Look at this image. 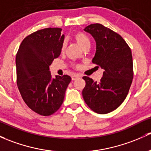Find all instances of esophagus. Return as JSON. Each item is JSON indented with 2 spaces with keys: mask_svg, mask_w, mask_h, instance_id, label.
Returning a JSON list of instances; mask_svg holds the SVG:
<instances>
[{
  "mask_svg": "<svg viewBox=\"0 0 151 151\" xmlns=\"http://www.w3.org/2000/svg\"><path fill=\"white\" fill-rule=\"evenodd\" d=\"M79 77H80V75H79V74H73V75L71 76V80H77V79H78Z\"/></svg>",
  "mask_w": 151,
  "mask_h": 151,
  "instance_id": "1",
  "label": "esophagus"
}]
</instances>
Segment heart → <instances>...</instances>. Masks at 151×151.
I'll list each match as a JSON object with an SVG mask.
<instances>
[{"label": "heart", "mask_w": 151, "mask_h": 151, "mask_svg": "<svg viewBox=\"0 0 151 151\" xmlns=\"http://www.w3.org/2000/svg\"><path fill=\"white\" fill-rule=\"evenodd\" d=\"M74 37L77 43L80 45L83 49L88 48L90 45V37L87 35L85 33L82 32L81 31H78L75 32L74 35ZM65 47V42H63L62 45V50Z\"/></svg>", "instance_id": "1"}]
</instances>
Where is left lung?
<instances>
[{"instance_id":"8db88e82","label":"left lung","mask_w":151,"mask_h":151,"mask_svg":"<svg viewBox=\"0 0 151 151\" xmlns=\"http://www.w3.org/2000/svg\"><path fill=\"white\" fill-rule=\"evenodd\" d=\"M85 31L96 41L93 63L104 69L99 82L85 76L84 101L96 113L105 114L116 109L124 101L132 82L133 61L131 49L118 33L101 24L88 25Z\"/></svg>"}]
</instances>
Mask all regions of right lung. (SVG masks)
Listing matches in <instances>:
<instances>
[{"label": "right lung", "instance_id": "add662e5", "mask_svg": "<svg viewBox=\"0 0 151 151\" xmlns=\"http://www.w3.org/2000/svg\"><path fill=\"white\" fill-rule=\"evenodd\" d=\"M61 28H45L27 36L16 55L17 84L22 99L40 115L59 109L71 78L64 74L51 78L50 65L61 54L64 40Z\"/></svg>", "mask_w": 151, "mask_h": 151}]
</instances>
